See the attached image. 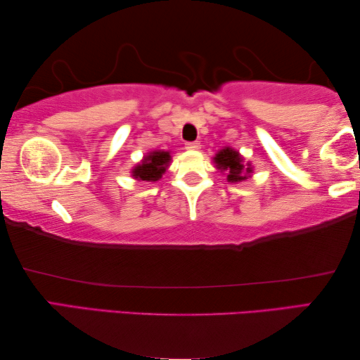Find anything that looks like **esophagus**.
<instances>
[{
	"mask_svg": "<svg viewBox=\"0 0 360 360\" xmlns=\"http://www.w3.org/2000/svg\"><path fill=\"white\" fill-rule=\"evenodd\" d=\"M186 150H199L201 148V143H198V141H188V143L185 145Z\"/></svg>",
	"mask_w": 360,
	"mask_h": 360,
	"instance_id": "34e87169",
	"label": "esophagus"
}]
</instances>
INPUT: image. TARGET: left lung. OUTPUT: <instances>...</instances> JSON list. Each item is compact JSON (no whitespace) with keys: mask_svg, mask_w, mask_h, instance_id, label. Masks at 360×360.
<instances>
[{"mask_svg":"<svg viewBox=\"0 0 360 360\" xmlns=\"http://www.w3.org/2000/svg\"><path fill=\"white\" fill-rule=\"evenodd\" d=\"M214 161L217 164V169L221 170V172H226V180L231 181V184L244 181L252 174L250 164L244 166L243 156L238 151L229 148V146L217 153Z\"/></svg>","mask_w":360,"mask_h":360,"instance_id":"1","label":"left lung"}]
</instances>
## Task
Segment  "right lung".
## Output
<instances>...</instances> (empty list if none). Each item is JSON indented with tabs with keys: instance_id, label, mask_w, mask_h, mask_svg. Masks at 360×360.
<instances>
[{
	"instance_id": "add662e5",
	"label": "right lung",
	"mask_w": 360,
	"mask_h": 360,
	"mask_svg": "<svg viewBox=\"0 0 360 360\" xmlns=\"http://www.w3.org/2000/svg\"><path fill=\"white\" fill-rule=\"evenodd\" d=\"M170 162L169 151H151L143 158L139 166L132 169V176L139 180L156 181L166 172V169Z\"/></svg>"
}]
</instances>
